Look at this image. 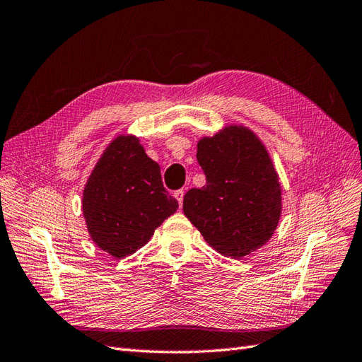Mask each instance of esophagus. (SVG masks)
Listing matches in <instances>:
<instances>
[{
  "instance_id": "obj_1",
  "label": "esophagus",
  "mask_w": 362,
  "mask_h": 362,
  "mask_svg": "<svg viewBox=\"0 0 362 362\" xmlns=\"http://www.w3.org/2000/svg\"><path fill=\"white\" fill-rule=\"evenodd\" d=\"M183 195H185V189H179V191L174 192V197L177 199V202H179L180 206H182V203H183Z\"/></svg>"
}]
</instances>
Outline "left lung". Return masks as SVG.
I'll return each instance as SVG.
<instances>
[{
	"label": "left lung",
	"mask_w": 362,
	"mask_h": 362,
	"mask_svg": "<svg viewBox=\"0 0 362 362\" xmlns=\"http://www.w3.org/2000/svg\"><path fill=\"white\" fill-rule=\"evenodd\" d=\"M203 188L183 197V212L212 249L233 259L250 255L274 233L282 212L279 175L252 130L229 126L197 144Z\"/></svg>",
	"instance_id": "obj_1"
}]
</instances>
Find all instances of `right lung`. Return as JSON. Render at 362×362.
<instances>
[{"label":"right lung","mask_w":362,"mask_h":362,"mask_svg":"<svg viewBox=\"0 0 362 362\" xmlns=\"http://www.w3.org/2000/svg\"><path fill=\"white\" fill-rule=\"evenodd\" d=\"M81 202L92 241L117 259L146 245L179 208L163 188L159 165L138 138L122 135L101 154Z\"/></svg>","instance_id":"right-lung-1"}]
</instances>
